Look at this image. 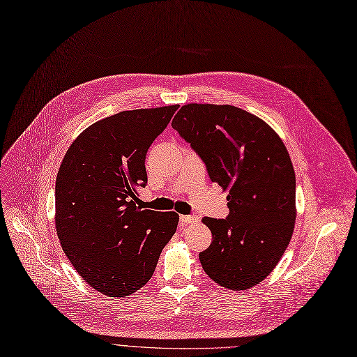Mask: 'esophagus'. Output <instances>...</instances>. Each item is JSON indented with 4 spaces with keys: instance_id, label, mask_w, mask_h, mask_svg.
Masks as SVG:
<instances>
[{
    "instance_id": "esophagus-1",
    "label": "esophagus",
    "mask_w": 357,
    "mask_h": 357,
    "mask_svg": "<svg viewBox=\"0 0 357 357\" xmlns=\"http://www.w3.org/2000/svg\"><path fill=\"white\" fill-rule=\"evenodd\" d=\"M199 220L197 215H180L181 226H187L190 223H196Z\"/></svg>"
}]
</instances>
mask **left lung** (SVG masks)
<instances>
[{
  "instance_id": "8db88e82",
  "label": "left lung",
  "mask_w": 357,
  "mask_h": 357,
  "mask_svg": "<svg viewBox=\"0 0 357 357\" xmlns=\"http://www.w3.org/2000/svg\"><path fill=\"white\" fill-rule=\"evenodd\" d=\"M172 127L227 191L226 220L204 217L213 240L199 255L207 276L230 290L263 282L280 261L296 222V174L279 134L234 105L191 102Z\"/></svg>"
}]
</instances>
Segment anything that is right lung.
<instances>
[{
	"mask_svg": "<svg viewBox=\"0 0 357 357\" xmlns=\"http://www.w3.org/2000/svg\"><path fill=\"white\" fill-rule=\"evenodd\" d=\"M178 105L128 109L96 121L68 147L56 180V229L83 280L120 298L153 276L177 230L176 211L142 210L146 155Z\"/></svg>",
	"mask_w": 357,
	"mask_h": 357,
	"instance_id": "right-lung-1",
	"label": "right lung"
}]
</instances>
